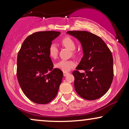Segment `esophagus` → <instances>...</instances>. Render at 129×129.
<instances>
[{"instance_id":"1","label":"esophagus","mask_w":129,"mask_h":129,"mask_svg":"<svg viewBox=\"0 0 129 129\" xmlns=\"http://www.w3.org/2000/svg\"><path fill=\"white\" fill-rule=\"evenodd\" d=\"M69 72H63V76H66L68 75H69Z\"/></svg>"}]
</instances>
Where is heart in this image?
I'll list each match as a JSON object with an SVG mask.
<instances>
[{
    "instance_id": "obj_1",
    "label": "heart",
    "mask_w": 129,
    "mask_h": 129,
    "mask_svg": "<svg viewBox=\"0 0 129 129\" xmlns=\"http://www.w3.org/2000/svg\"><path fill=\"white\" fill-rule=\"evenodd\" d=\"M61 44L63 46L66 47L72 51V54L75 55V50L76 49V45L75 42L69 37H65L61 40ZM49 56L52 59H56L57 57L58 49L56 45L52 43L49 46L48 49ZM75 66V63L72 60H60L58 61L54 64L56 68L61 70L63 72H68L72 69Z\"/></svg>"
}]
</instances>
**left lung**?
Returning a JSON list of instances; mask_svg holds the SVG:
<instances>
[{"instance_id": "8db88e82", "label": "left lung", "mask_w": 129, "mask_h": 129, "mask_svg": "<svg viewBox=\"0 0 129 129\" xmlns=\"http://www.w3.org/2000/svg\"><path fill=\"white\" fill-rule=\"evenodd\" d=\"M66 34L80 42L83 54L77 70L73 72L75 90L84 99H98L108 91L113 79L112 53L101 38L89 31H68Z\"/></svg>"}]
</instances>
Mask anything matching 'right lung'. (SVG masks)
Instances as JSON below:
<instances>
[{
    "mask_svg": "<svg viewBox=\"0 0 129 129\" xmlns=\"http://www.w3.org/2000/svg\"><path fill=\"white\" fill-rule=\"evenodd\" d=\"M59 31H39L24 40L17 59V77L26 96L34 103L47 104L56 96L63 72L53 68L48 49Z\"/></svg>",
    "mask_w": 129,
    "mask_h": 129,
    "instance_id": "right-lung-1",
    "label": "right lung"
}]
</instances>
